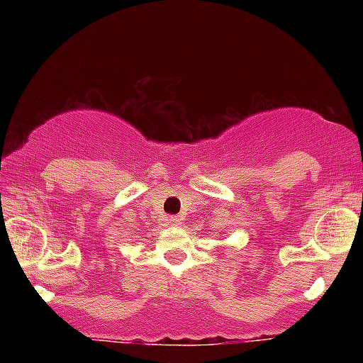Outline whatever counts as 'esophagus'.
I'll list each match as a JSON object with an SVG mask.
<instances>
[{"mask_svg": "<svg viewBox=\"0 0 363 363\" xmlns=\"http://www.w3.org/2000/svg\"><path fill=\"white\" fill-rule=\"evenodd\" d=\"M169 223L170 225H179V223H181V218H179V216H169Z\"/></svg>", "mask_w": 363, "mask_h": 363, "instance_id": "obj_1", "label": "esophagus"}]
</instances>
